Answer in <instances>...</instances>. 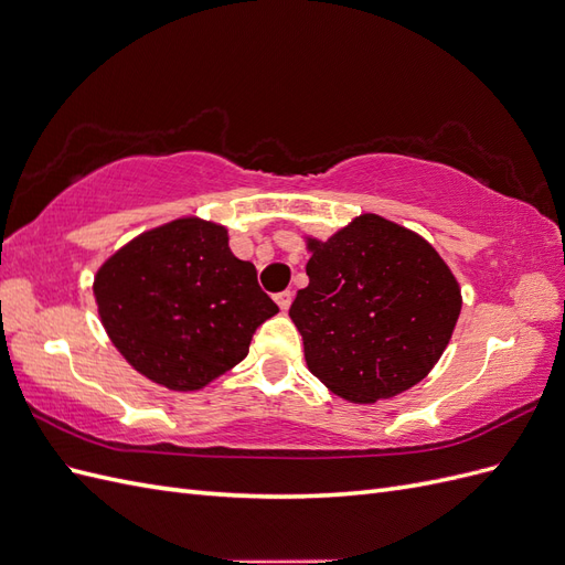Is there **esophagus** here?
<instances>
[{
  "label": "esophagus",
  "mask_w": 565,
  "mask_h": 565,
  "mask_svg": "<svg viewBox=\"0 0 565 565\" xmlns=\"http://www.w3.org/2000/svg\"><path fill=\"white\" fill-rule=\"evenodd\" d=\"M292 299H295V295L289 292V289H285V292L276 295V303L280 306V311H282V313L289 309V303H292Z\"/></svg>",
  "instance_id": "1"
}]
</instances>
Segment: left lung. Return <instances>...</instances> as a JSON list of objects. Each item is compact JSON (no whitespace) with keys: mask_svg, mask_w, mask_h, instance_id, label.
I'll return each instance as SVG.
<instances>
[{"mask_svg":"<svg viewBox=\"0 0 565 565\" xmlns=\"http://www.w3.org/2000/svg\"><path fill=\"white\" fill-rule=\"evenodd\" d=\"M309 287L289 318L311 374L349 403H377L419 384L450 344L461 289L422 235L361 214L328 241L306 235Z\"/></svg>","mask_w":565,"mask_h":565,"instance_id":"obj_1","label":"left lung"}]
</instances>
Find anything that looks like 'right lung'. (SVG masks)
<instances>
[{
  "label": "right lung",
  "mask_w": 565,
  "mask_h": 565,
  "mask_svg": "<svg viewBox=\"0 0 565 565\" xmlns=\"http://www.w3.org/2000/svg\"><path fill=\"white\" fill-rule=\"evenodd\" d=\"M98 318L125 361L169 391H200L249 353L278 313L228 228L181 216L136 235L94 276Z\"/></svg>",
  "instance_id": "obj_1"
}]
</instances>
